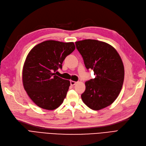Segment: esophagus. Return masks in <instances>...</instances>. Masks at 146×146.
I'll return each instance as SVG.
<instances>
[{"label":"esophagus","instance_id":"obj_1","mask_svg":"<svg viewBox=\"0 0 146 146\" xmlns=\"http://www.w3.org/2000/svg\"><path fill=\"white\" fill-rule=\"evenodd\" d=\"M76 83H77V82L73 81V80H70V85H71L72 86H73V85H74L76 84Z\"/></svg>","mask_w":146,"mask_h":146}]
</instances>
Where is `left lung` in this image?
Segmentation results:
<instances>
[{
    "mask_svg": "<svg viewBox=\"0 0 146 146\" xmlns=\"http://www.w3.org/2000/svg\"><path fill=\"white\" fill-rule=\"evenodd\" d=\"M85 66L94 71L95 78L85 82L81 98L93 110L110 106L119 95L125 77V69L117 50L106 42L96 40L75 42Z\"/></svg>",
    "mask_w": 146,
    "mask_h": 146,
    "instance_id": "left-lung-1",
    "label": "left lung"
}]
</instances>
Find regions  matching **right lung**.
<instances>
[{"label":"right lung","instance_id":"obj_1","mask_svg":"<svg viewBox=\"0 0 146 146\" xmlns=\"http://www.w3.org/2000/svg\"><path fill=\"white\" fill-rule=\"evenodd\" d=\"M74 49L73 42L48 40L36 45L28 53L23 68V84L38 106L53 110L62 104L70 82L56 76L55 72L62 68L65 58Z\"/></svg>","mask_w":146,"mask_h":146}]
</instances>
